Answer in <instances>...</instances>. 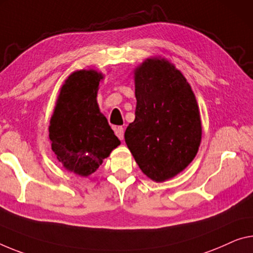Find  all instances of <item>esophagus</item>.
I'll return each mask as SVG.
<instances>
[{"label": "esophagus", "instance_id": "1", "mask_svg": "<svg viewBox=\"0 0 253 253\" xmlns=\"http://www.w3.org/2000/svg\"><path fill=\"white\" fill-rule=\"evenodd\" d=\"M115 134L116 137H118L120 140H123V137H124V129L122 126H118L115 129Z\"/></svg>", "mask_w": 253, "mask_h": 253}]
</instances>
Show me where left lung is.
<instances>
[{"label": "left lung", "instance_id": "obj_1", "mask_svg": "<svg viewBox=\"0 0 253 253\" xmlns=\"http://www.w3.org/2000/svg\"><path fill=\"white\" fill-rule=\"evenodd\" d=\"M135 119L124 139L143 174L164 182L196 157L201 141L200 112L191 86L174 64L153 57L134 70Z\"/></svg>", "mask_w": 253, "mask_h": 253}]
</instances>
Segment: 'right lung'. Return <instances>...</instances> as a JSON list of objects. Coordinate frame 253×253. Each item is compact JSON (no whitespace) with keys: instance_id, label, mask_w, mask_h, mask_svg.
Wrapping results in <instances>:
<instances>
[{"instance_id":"add662e5","label":"right lung","mask_w":253,"mask_h":253,"mask_svg":"<svg viewBox=\"0 0 253 253\" xmlns=\"http://www.w3.org/2000/svg\"><path fill=\"white\" fill-rule=\"evenodd\" d=\"M103 78L92 69L71 73L61 87L50 118L53 153L65 169L80 176L94 173L121 143L97 104Z\"/></svg>"}]
</instances>
